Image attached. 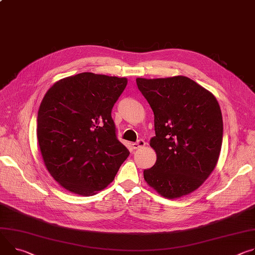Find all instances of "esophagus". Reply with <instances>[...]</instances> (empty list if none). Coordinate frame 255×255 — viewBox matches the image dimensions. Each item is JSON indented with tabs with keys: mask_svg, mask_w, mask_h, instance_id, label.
Here are the masks:
<instances>
[{
	"mask_svg": "<svg viewBox=\"0 0 255 255\" xmlns=\"http://www.w3.org/2000/svg\"><path fill=\"white\" fill-rule=\"evenodd\" d=\"M144 145H145V141L143 139H139V140H137L136 142H134L132 144V147L134 149H138V148H140V147H143Z\"/></svg>",
	"mask_w": 255,
	"mask_h": 255,
	"instance_id": "obj_1",
	"label": "esophagus"
}]
</instances>
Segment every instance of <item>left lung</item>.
Returning <instances> with one entry per match:
<instances>
[{
	"mask_svg": "<svg viewBox=\"0 0 255 255\" xmlns=\"http://www.w3.org/2000/svg\"><path fill=\"white\" fill-rule=\"evenodd\" d=\"M138 89L154 115L149 144L156 152L144 170L147 184L173 199L196 190L216 168L223 141V118L217 99L185 76L137 78Z\"/></svg>",
	"mask_w": 255,
	"mask_h": 255,
	"instance_id": "obj_1",
	"label": "left lung"
}]
</instances>
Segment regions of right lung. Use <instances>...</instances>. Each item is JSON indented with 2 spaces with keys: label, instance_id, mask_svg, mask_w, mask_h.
I'll return each instance as SVG.
<instances>
[{
  "label": "right lung",
  "instance_id": "1",
  "mask_svg": "<svg viewBox=\"0 0 255 255\" xmlns=\"http://www.w3.org/2000/svg\"><path fill=\"white\" fill-rule=\"evenodd\" d=\"M126 85V78L84 72L59 80L42 99L37 140L45 167L65 189L96 194L128 157L112 118Z\"/></svg>",
  "mask_w": 255,
  "mask_h": 255
}]
</instances>
